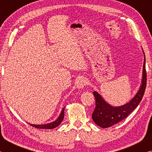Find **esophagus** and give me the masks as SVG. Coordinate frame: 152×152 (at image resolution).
<instances>
[{"instance_id":"obj_1","label":"esophagus","mask_w":152,"mask_h":152,"mask_svg":"<svg viewBox=\"0 0 152 152\" xmlns=\"http://www.w3.org/2000/svg\"><path fill=\"white\" fill-rule=\"evenodd\" d=\"M86 80L84 78H79L76 82V86L78 88H82L86 86Z\"/></svg>"}]
</instances>
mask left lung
Here are the masks:
<instances>
[{"instance_id": "obj_1", "label": "left lung", "mask_w": 152, "mask_h": 152, "mask_svg": "<svg viewBox=\"0 0 152 152\" xmlns=\"http://www.w3.org/2000/svg\"><path fill=\"white\" fill-rule=\"evenodd\" d=\"M144 54V61L143 66V75L141 84L135 96L131 101L124 105L119 107H113L102 99L97 92H93L96 101V107L92 113V118L97 125L102 128H107L117 124L127 118L131 113L138 106L145 92L147 83V74L145 71V58Z\"/></svg>"}]
</instances>
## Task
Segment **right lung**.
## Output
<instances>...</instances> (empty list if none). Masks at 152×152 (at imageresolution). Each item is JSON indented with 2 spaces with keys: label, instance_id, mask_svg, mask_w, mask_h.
I'll return each mask as SVG.
<instances>
[{
  "label": "right lung",
  "instance_id": "add662e5",
  "mask_svg": "<svg viewBox=\"0 0 152 152\" xmlns=\"http://www.w3.org/2000/svg\"><path fill=\"white\" fill-rule=\"evenodd\" d=\"M64 109L65 107L63 108L62 110L60 113V115H59V117L57 119L54 121L53 122H51L50 123H47V124L44 125H33V124H29L33 127L37 129H54L57 127L59 125H60V123L62 121L64 117Z\"/></svg>",
  "mask_w": 152,
  "mask_h": 152
}]
</instances>
